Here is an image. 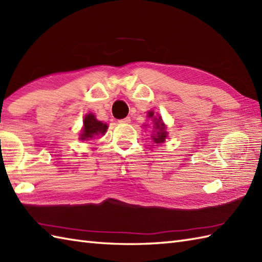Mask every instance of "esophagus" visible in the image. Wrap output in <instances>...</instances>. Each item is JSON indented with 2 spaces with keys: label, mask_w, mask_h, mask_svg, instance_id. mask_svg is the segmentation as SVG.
I'll return each instance as SVG.
<instances>
[{
  "label": "esophagus",
  "mask_w": 262,
  "mask_h": 262,
  "mask_svg": "<svg viewBox=\"0 0 262 262\" xmlns=\"http://www.w3.org/2000/svg\"><path fill=\"white\" fill-rule=\"evenodd\" d=\"M119 122H120V124H129L130 118H129V117H126V118H124V119H120Z\"/></svg>",
  "instance_id": "1"
}]
</instances>
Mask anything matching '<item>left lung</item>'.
I'll list each match as a JSON object with an SVG mask.
<instances>
[{"label":"left lung","instance_id":"8db88e82","mask_svg":"<svg viewBox=\"0 0 262 262\" xmlns=\"http://www.w3.org/2000/svg\"><path fill=\"white\" fill-rule=\"evenodd\" d=\"M154 113L153 111H149L148 117L149 118H153ZM154 120V125H155V130H157V134H155L152 138L154 140L155 143H163L165 141V137L168 135V133L165 132V126L162 122V119L161 117H158V118L153 119Z\"/></svg>","mask_w":262,"mask_h":262}]
</instances>
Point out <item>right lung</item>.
Masks as SVG:
<instances>
[{
	"mask_svg": "<svg viewBox=\"0 0 262 262\" xmlns=\"http://www.w3.org/2000/svg\"><path fill=\"white\" fill-rule=\"evenodd\" d=\"M83 130L80 140L85 141L89 138H92L93 136L99 135V134H104L105 130H107V124H102L101 121L97 120L96 117L92 114L86 115V117L83 120Z\"/></svg>",
	"mask_w": 262,
	"mask_h": 262,
	"instance_id": "obj_1",
	"label": "right lung"
}]
</instances>
